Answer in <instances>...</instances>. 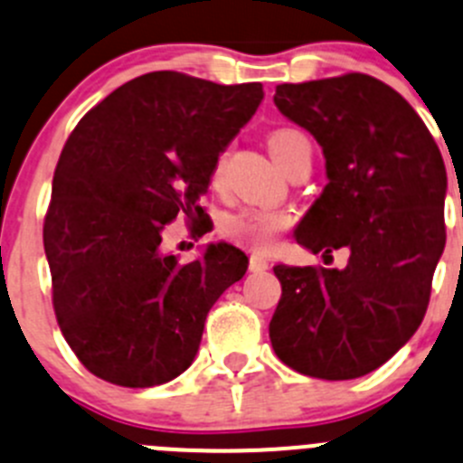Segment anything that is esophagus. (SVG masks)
I'll return each mask as SVG.
<instances>
[{
  "mask_svg": "<svg viewBox=\"0 0 463 463\" xmlns=\"http://www.w3.org/2000/svg\"><path fill=\"white\" fill-rule=\"evenodd\" d=\"M249 269L253 273L267 271V269H269V260L262 258V255H250V258H249Z\"/></svg>",
  "mask_w": 463,
  "mask_h": 463,
  "instance_id": "1",
  "label": "esophagus"
}]
</instances>
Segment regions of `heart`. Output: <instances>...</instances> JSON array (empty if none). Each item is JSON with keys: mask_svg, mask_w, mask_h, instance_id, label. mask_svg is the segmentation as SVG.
Instances as JSON below:
<instances>
[{"mask_svg": "<svg viewBox=\"0 0 463 463\" xmlns=\"http://www.w3.org/2000/svg\"><path fill=\"white\" fill-rule=\"evenodd\" d=\"M267 145L276 163L282 169H289L298 160H312V142L303 131L294 127L273 128L267 137ZM228 151L214 158L210 183L213 187H222L223 174H226ZM291 226V217L285 210H267V208H244L240 213L226 214L222 219V235L235 244L246 246L253 250H267L276 244L278 235Z\"/></svg>", "mask_w": 463, "mask_h": 463, "instance_id": "heart-1", "label": "heart"}]
</instances>
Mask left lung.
Segmentation results:
<instances>
[{
  "label": "left lung",
  "mask_w": 463,
  "mask_h": 463,
  "mask_svg": "<svg viewBox=\"0 0 463 463\" xmlns=\"http://www.w3.org/2000/svg\"><path fill=\"white\" fill-rule=\"evenodd\" d=\"M273 101L326 156L327 185L296 241L323 258L345 249L348 260L344 269L273 267L282 296L271 345L309 378H362L425 317L446 246V165L414 108L369 74L282 83Z\"/></svg>",
  "instance_id": "left-lung-1"
}]
</instances>
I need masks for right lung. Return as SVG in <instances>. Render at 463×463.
Masks as SVG:
<instances>
[{"mask_svg":"<svg viewBox=\"0 0 463 463\" xmlns=\"http://www.w3.org/2000/svg\"><path fill=\"white\" fill-rule=\"evenodd\" d=\"M262 97L260 83L149 71L85 112L67 137L43 240L56 321L97 378L145 389L181 375L210 307L246 273V255L223 241L187 264L160 253V241L178 214L203 235L214 158Z\"/></svg>","mask_w":463,"mask_h":463,"instance_id":"add662e5","label":"right lung"}]
</instances>
